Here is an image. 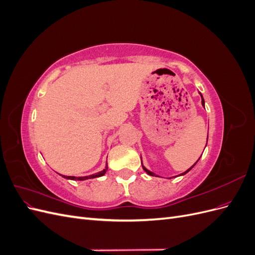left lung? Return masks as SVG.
Segmentation results:
<instances>
[{"instance_id": "1", "label": "left lung", "mask_w": 255, "mask_h": 255, "mask_svg": "<svg viewBox=\"0 0 255 255\" xmlns=\"http://www.w3.org/2000/svg\"><path fill=\"white\" fill-rule=\"evenodd\" d=\"M201 98H202V105H203V106H204V100H203V97H202V95H201ZM198 160H199V159H198ZM198 160H197V161H198ZM197 161H196V163H195V165H196V164H197ZM195 165H194V166H195ZM194 166H191V167H190V168H189V169H188V170H187V171H185V172H184V173H182V174H181V175H184V174H186V173H187V172H188V171H189V170H190V169H191V168H192V167H194ZM142 168H143V170H144V171H145V172H146V173H148V174H149V175H152V176H154V175H155V176H157V175H156V174H154V173H153V172H151V171H149V170H148V169H145V168H144V167H143V166H142Z\"/></svg>"}]
</instances>
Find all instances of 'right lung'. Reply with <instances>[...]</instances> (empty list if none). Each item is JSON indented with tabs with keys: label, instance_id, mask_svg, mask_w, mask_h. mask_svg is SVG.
Wrapping results in <instances>:
<instances>
[{
	"label": "right lung",
	"instance_id": "add662e5",
	"mask_svg": "<svg viewBox=\"0 0 255 255\" xmlns=\"http://www.w3.org/2000/svg\"><path fill=\"white\" fill-rule=\"evenodd\" d=\"M106 171H107V165H106V167H105L104 170L100 171V172H98V173H96V174H92V175H88V176H79V177H76V176H66V175H61V176H64L65 179H69V180H74V181H76V180H78V181H84V180L95 179V177L102 176V175H104V174L106 173Z\"/></svg>",
	"mask_w": 255,
	"mask_h": 255
}]
</instances>
